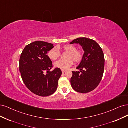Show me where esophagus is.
I'll list each match as a JSON object with an SVG mask.
<instances>
[{
    "instance_id": "obj_1",
    "label": "esophagus",
    "mask_w": 128,
    "mask_h": 128,
    "mask_svg": "<svg viewBox=\"0 0 128 128\" xmlns=\"http://www.w3.org/2000/svg\"><path fill=\"white\" fill-rule=\"evenodd\" d=\"M62 73H65L66 72V70H62Z\"/></svg>"
}]
</instances>
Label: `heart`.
<instances>
[{"mask_svg": "<svg viewBox=\"0 0 128 128\" xmlns=\"http://www.w3.org/2000/svg\"><path fill=\"white\" fill-rule=\"evenodd\" d=\"M63 50L68 52L66 60H60L55 63V66L62 70H66L75 63H79L83 60L84 53L82 51L76 50V47L72 44H66L62 47ZM60 55L58 48L54 47L50 49L48 53V56L52 60H56Z\"/></svg>", "mask_w": 128, "mask_h": 128, "instance_id": "obj_1", "label": "heart"}]
</instances>
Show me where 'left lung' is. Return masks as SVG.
<instances>
[{
	"mask_svg": "<svg viewBox=\"0 0 128 128\" xmlns=\"http://www.w3.org/2000/svg\"><path fill=\"white\" fill-rule=\"evenodd\" d=\"M79 44L84 51V58L76 68L79 72L72 71V87L75 91L88 93L97 88L104 71L105 58L102 49L95 41L86 38L73 40L70 44Z\"/></svg>",
	"mask_w": 128,
	"mask_h": 128,
	"instance_id": "left-lung-1",
	"label": "left lung"
}]
</instances>
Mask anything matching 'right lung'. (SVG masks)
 Listing matches in <instances>:
<instances>
[{
	"label": "right lung",
	"instance_id": "right-lung-1",
	"mask_svg": "<svg viewBox=\"0 0 128 128\" xmlns=\"http://www.w3.org/2000/svg\"><path fill=\"white\" fill-rule=\"evenodd\" d=\"M54 45L41 41L32 42L24 48L20 55L19 68L26 87L36 95L47 97L54 93L62 75L60 68L52 71V62L47 55ZM48 74L44 75V72Z\"/></svg>",
	"mask_w": 128,
	"mask_h": 128
}]
</instances>
